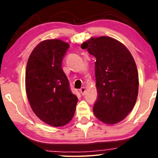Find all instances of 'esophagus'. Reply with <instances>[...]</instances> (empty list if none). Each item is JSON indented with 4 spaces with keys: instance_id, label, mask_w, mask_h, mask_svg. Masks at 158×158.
Returning <instances> with one entry per match:
<instances>
[{
    "instance_id": "esophagus-1",
    "label": "esophagus",
    "mask_w": 158,
    "mask_h": 158,
    "mask_svg": "<svg viewBox=\"0 0 158 158\" xmlns=\"http://www.w3.org/2000/svg\"><path fill=\"white\" fill-rule=\"evenodd\" d=\"M80 91H81L82 95H84V94H85V91H86L85 88V87H82V88H81V89H80Z\"/></svg>"
}]
</instances>
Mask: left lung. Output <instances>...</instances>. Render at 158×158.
<instances>
[{
	"label": "left lung",
	"instance_id": "8db88e82",
	"mask_svg": "<svg viewBox=\"0 0 158 158\" xmlns=\"http://www.w3.org/2000/svg\"><path fill=\"white\" fill-rule=\"evenodd\" d=\"M82 47L96 58L98 99L94 115L104 124H117L132 110L137 98L139 77L135 60L122 42L109 36L91 37Z\"/></svg>",
	"mask_w": 158,
	"mask_h": 158
}]
</instances>
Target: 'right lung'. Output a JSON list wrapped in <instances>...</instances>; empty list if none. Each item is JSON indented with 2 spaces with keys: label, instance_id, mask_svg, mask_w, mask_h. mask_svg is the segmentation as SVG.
Here are the masks:
<instances>
[{
  "label": "right lung",
  "instance_id": "right-lung-1",
  "mask_svg": "<svg viewBox=\"0 0 158 158\" xmlns=\"http://www.w3.org/2000/svg\"><path fill=\"white\" fill-rule=\"evenodd\" d=\"M70 44L57 40L41 42L31 52L26 69V92L36 116L49 126L66 125L74 116L77 98L62 68Z\"/></svg>",
  "mask_w": 158,
  "mask_h": 158
}]
</instances>
